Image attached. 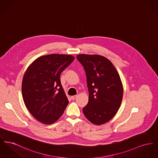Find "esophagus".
<instances>
[{"label":"esophagus","instance_id":"esophagus-1","mask_svg":"<svg viewBox=\"0 0 158 158\" xmlns=\"http://www.w3.org/2000/svg\"><path fill=\"white\" fill-rule=\"evenodd\" d=\"M76 98H77V95H73V96H72V97H71V99H73V100L75 99Z\"/></svg>","mask_w":158,"mask_h":158}]
</instances>
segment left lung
I'll return each instance as SVG.
<instances>
[{
	"instance_id": "1",
	"label": "left lung",
	"mask_w": 158,
	"mask_h": 158,
	"mask_svg": "<svg viewBox=\"0 0 158 158\" xmlns=\"http://www.w3.org/2000/svg\"><path fill=\"white\" fill-rule=\"evenodd\" d=\"M86 76L88 103L83 108L86 118L95 125L111 120L117 113L123 96L120 77L113 63L102 56L79 54Z\"/></svg>"
}]
</instances>
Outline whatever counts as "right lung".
Returning <instances> with one entry per match:
<instances>
[{"mask_svg":"<svg viewBox=\"0 0 158 158\" xmlns=\"http://www.w3.org/2000/svg\"><path fill=\"white\" fill-rule=\"evenodd\" d=\"M75 59L71 55L52 54L34 60L27 69L22 82L25 106L38 121L56 122L69 104L61 85V73Z\"/></svg>","mask_w":158,"mask_h":158,"instance_id":"add662e5","label":"right lung"}]
</instances>
